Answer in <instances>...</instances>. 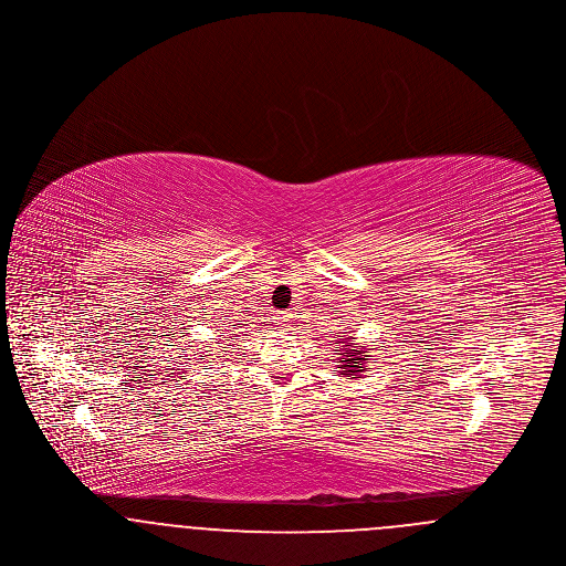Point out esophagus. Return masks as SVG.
Here are the masks:
<instances>
[{"label":"esophagus","instance_id":"1","mask_svg":"<svg viewBox=\"0 0 566 566\" xmlns=\"http://www.w3.org/2000/svg\"><path fill=\"white\" fill-rule=\"evenodd\" d=\"M289 318H291V316H289L286 312H280V314L275 316V321H277V324H280V328H284V326L289 324Z\"/></svg>","mask_w":566,"mask_h":566}]
</instances>
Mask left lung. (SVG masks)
<instances>
[{
	"mask_svg": "<svg viewBox=\"0 0 566 566\" xmlns=\"http://www.w3.org/2000/svg\"><path fill=\"white\" fill-rule=\"evenodd\" d=\"M350 339L354 337H346V339H342V342H337V344H342L339 346V363L342 365H337V369H339V376L346 377V379H352V376H363L365 374V367H367V363H369V358H367V346H356V344H350Z\"/></svg>",
	"mask_w": 566,
	"mask_h": 566,
	"instance_id": "8db88e82",
	"label": "left lung"
}]
</instances>
